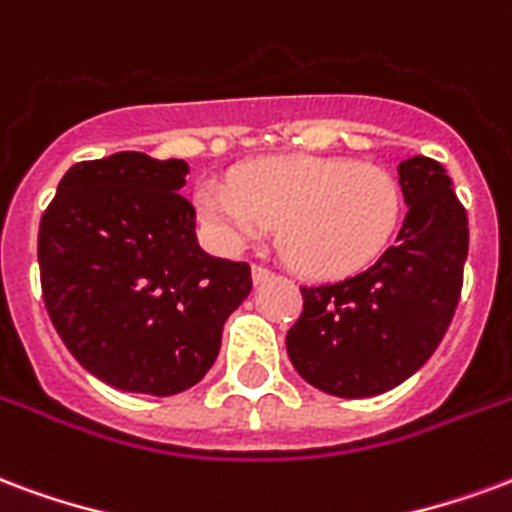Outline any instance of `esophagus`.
<instances>
[{
	"label": "esophagus",
	"mask_w": 512,
	"mask_h": 512,
	"mask_svg": "<svg viewBox=\"0 0 512 512\" xmlns=\"http://www.w3.org/2000/svg\"><path fill=\"white\" fill-rule=\"evenodd\" d=\"M272 278V270L261 267V264H253V283H264Z\"/></svg>",
	"instance_id": "1"
}]
</instances>
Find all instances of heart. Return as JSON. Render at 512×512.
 Masks as SVG:
<instances>
[{
  "instance_id": "b5f03b06",
  "label": "heart",
  "mask_w": 512,
  "mask_h": 512,
  "mask_svg": "<svg viewBox=\"0 0 512 512\" xmlns=\"http://www.w3.org/2000/svg\"><path fill=\"white\" fill-rule=\"evenodd\" d=\"M196 207L226 251L278 226L281 248L297 270L311 278H349L390 248L404 196L382 166L289 155L253 160L231 182H204Z\"/></svg>"
}]
</instances>
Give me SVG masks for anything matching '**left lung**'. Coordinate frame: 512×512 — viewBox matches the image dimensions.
<instances>
[{"mask_svg":"<svg viewBox=\"0 0 512 512\" xmlns=\"http://www.w3.org/2000/svg\"><path fill=\"white\" fill-rule=\"evenodd\" d=\"M406 212L398 240L346 281L302 286L286 333L297 374L338 398H368L423 368L453 322L464 286L469 223L442 163H398Z\"/></svg>","mask_w":512,"mask_h":512,"instance_id":"8db88e82","label":"left lung"}]
</instances>
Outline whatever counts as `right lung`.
I'll return each mask as SVG.
<instances>
[{"label": "right lung", "instance_id": "1", "mask_svg": "<svg viewBox=\"0 0 512 512\" xmlns=\"http://www.w3.org/2000/svg\"><path fill=\"white\" fill-rule=\"evenodd\" d=\"M185 160L117 152L70 166L40 218L37 261L70 354L125 393L174 395L204 379L229 313L251 294L245 261L196 240Z\"/></svg>", "mask_w": 512, "mask_h": 512}]
</instances>
